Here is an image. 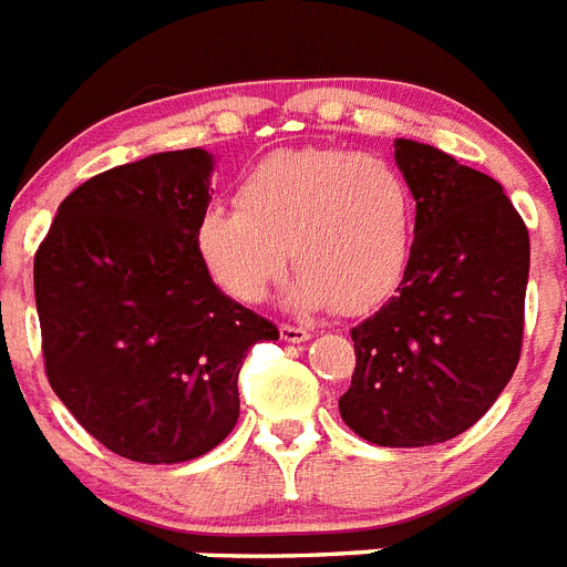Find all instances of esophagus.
<instances>
[{"label":"esophagus","instance_id":"esophagus-1","mask_svg":"<svg viewBox=\"0 0 567 567\" xmlns=\"http://www.w3.org/2000/svg\"><path fill=\"white\" fill-rule=\"evenodd\" d=\"M279 337H282L285 342H306V340H311V331H308V328H299V326H282L279 328Z\"/></svg>","mask_w":567,"mask_h":567}]
</instances>
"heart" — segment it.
<instances>
[{
  "label": "heart",
  "mask_w": 567,
  "mask_h": 567,
  "mask_svg": "<svg viewBox=\"0 0 567 567\" xmlns=\"http://www.w3.org/2000/svg\"><path fill=\"white\" fill-rule=\"evenodd\" d=\"M415 202L392 161L349 150H282L247 173L239 207H210L195 245L213 282L239 302H261L288 256L293 311L378 308L401 285Z\"/></svg>",
  "instance_id": "1"
}]
</instances>
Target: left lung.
<instances>
[{
    "label": "left lung",
    "instance_id": "left-lung-1",
    "mask_svg": "<svg viewBox=\"0 0 567 567\" xmlns=\"http://www.w3.org/2000/svg\"><path fill=\"white\" fill-rule=\"evenodd\" d=\"M394 164L415 198V241L398 293L351 328L340 415L378 446H430L467 432L516 372L530 239L489 175L406 137Z\"/></svg>",
    "mask_w": 567,
    "mask_h": 567
}]
</instances>
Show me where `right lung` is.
Returning <instances> with one entry per match:
<instances>
[{
  "label": "right lung",
  "mask_w": 567,
  "mask_h": 567,
  "mask_svg": "<svg viewBox=\"0 0 567 567\" xmlns=\"http://www.w3.org/2000/svg\"><path fill=\"white\" fill-rule=\"evenodd\" d=\"M207 150L155 152L80 184L33 259L45 374L100 444L141 464L210 453L239 421V369L274 322L221 293L195 233Z\"/></svg>",
  "instance_id": "1"
}]
</instances>
